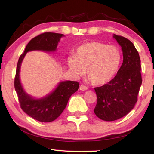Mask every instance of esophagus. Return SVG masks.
Returning a JSON list of instances; mask_svg holds the SVG:
<instances>
[{
    "mask_svg": "<svg viewBox=\"0 0 154 154\" xmlns=\"http://www.w3.org/2000/svg\"><path fill=\"white\" fill-rule=\"evenodd\" d=\"M79 89H80V90H82V91H85V90H88V87L85 86V85H84L82 84V85H80Z\"/></svg>",
    "mask_w": 154,
    "mask_h": 154,
    "instance_id": "34e87169",
    "label": "esophagus"
}]
</instances>
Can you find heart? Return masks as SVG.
<instances>
[{"instance_id":"b5f03b06","label":"heart","mask_w":154,"mask_h":154,"mask_svg":"<svg viewBox=\"0 0 154 154\" xmlns=\"http://www.w3.org/2000/svg\"><path fill=\"white\" fill-rule=\"evenodd\" d=\"M121 61L119 49L99 41H89L77 48L75 57L68 58V65L74 75L85 73L88 79L94 85L109 82L118 71Z\"/></svg>"}]
</instances>
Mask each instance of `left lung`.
Here are the masks:
<instances>
[{
	"mask_svg": "<svg viewBox=\"0 0 154 154\" xmlns=\"http://www.w3.org/2000/svg\"><path fill=\"white\" fill-rule=\"evenodd\" d=\"M113 38L122 47L123 63L113 79L94 88L97 103L94 111L108 122L126 116L134 108L142 83L140 60L134 44L124 36L114 35Z\"/></svg>",
	"mask_w": 154,
	"mask_h": 154,
	"instance_id": "left-lung-1",
	"label": "left lung"
}]
</instances>
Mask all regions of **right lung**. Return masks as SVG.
<instances>
[{"mask_svg": "<svg viewBox=\"0 0 154 154\" xmlns=\"http://www.w3.org/2000/svg\"><path fill=\"white\" fill-rule=\"evenodd\" d=\"M62 34L55 32H44L35 36L30 41L18 60L14 86L16 91L21 108L26 113L36 120L41 122H50L55 120L60 116L69 101L71 96L77 92L79 83L72 81L62 82L53 92L45 97L35 99L26 93L20 79V66L23 59L28 51L41 50L54 51Z\"/></svg>", "mask_w": 154, "mask_h": 154, "instance_id": "add662e5", "label": "right lung"}]
</instances>
